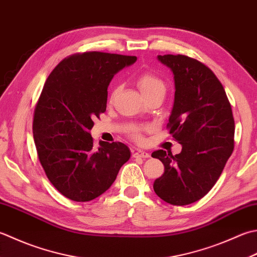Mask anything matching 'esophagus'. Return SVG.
I'll use <instances>...</instances> for the list:
<instances>
[{"instance_id":"esophagus-1","label":"esophagus","mask_w":257,"mask_h":257,"mask_svg":"<svg viewBox=\"0 0 257 257\" xmlns=\"http://www.w3.org/2000/svg\"><path fill=\"white\" fill-rule=\"evenodd\" d=\"M134 158H149L150 155L147 152H144V150H137L133 155Z\"/></svg>"}]
</instances>
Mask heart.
I'll use <instances>...</instances> for the list:
<instances>
[{"label":"heart","mask_w":257,"mask_h":257,"mask_svg":"<svg viewBox=\"0 0 257 257\" xmlns=\"http://www.w3.org/2000/svg\"><path fill=\"white\" fill-rule=\"evenodd\" d=\"M137 84L144 95L153 92L155 90H165V84L162 80L150 73H144L140 75L137 80ZM133 136L137 140H142V135H140L139 129L134 130Z\"/></svg>","instance_id":"obj_1"}]
</instances>
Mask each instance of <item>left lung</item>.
<instances>
[{
  "label": "left lung",
  "mask_w": 257,
  "mask_h": 257,
  "mask_svg": "<svg viewBox=\"0 0 257 257\" xmlns=\"http://www.w3.org/2000/svg\"><path fill=\"white\" fill-rule=\"evenodd\" d=\"M158 60L174 74L167 127L183 148L175 156L162 149L152 154L165 166L154 190L166 203L184 206L203 198L218 180L233 153L235 123L223 85L208 67L182 54Z\"/></svg>",
  "instance_id": "1"
}]
</instances>
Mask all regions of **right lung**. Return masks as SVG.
<instances>
[{"instance_id":"right-lung-1","label":"right lung","mask_w":257,"mask_h":257,"mask_svg":"<svg viewBox=\"0 0 257 257\" xmlns=\"http://www.w3.org/2000/svg\"><path fill=\"white\" fill-rule=\"evenodd\" d=\"M136 60L97 51L73 54L62 60L44 83L34 109V144L47 177L69 199L99 197L130 158L122 143L100 140L95 148L90 130L93 119L105 111L113 75Z\"/></svg>"}]
</instances>
